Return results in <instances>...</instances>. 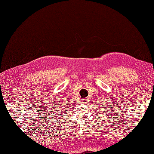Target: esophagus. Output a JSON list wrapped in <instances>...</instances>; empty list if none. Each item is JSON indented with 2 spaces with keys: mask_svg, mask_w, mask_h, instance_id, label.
<instances>
[{
  "mask_svg": "<svg viewBox=\"0 0 154 154\" xmlns=\"http://www.w3.org/2000/svg\"><path fill=\"white\" fill-rule=\"evenodd\" d=\"M81 102H82V104H83V105H86L87 103H88V102H87V101H86V100H82Z\"/></svg>",
  "mask_w": 154,
  "mask_h": 154,
  "instance_id": "34e87169",
  "label": "esophagus"
}]
</instances>
